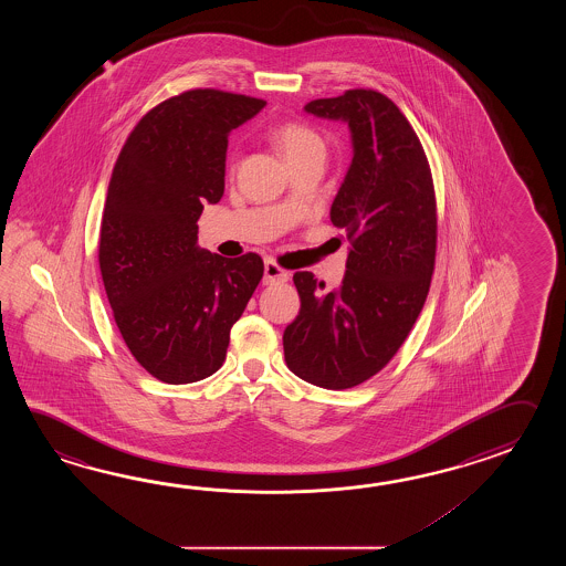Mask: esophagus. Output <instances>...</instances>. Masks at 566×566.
<instances>
[{"instance_id": "obj_1", "label": "esophagus", "mask_w": 566, "mask_h": 566, "mask_svg": "<svg viewBox=\"0 0 566 566\" xmlns=\"http://www.w3.org/2000/svg\"><path fill=\"white\" fill-rule=\"evenodd\" d=\"M289 271H285L283 266L277 265L273 259H266L265 261V277H263V283L265 285H275V283H285L289 281Z\"/></svg>"}]
</instances>
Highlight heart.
Masks as SVG:
<instances>
[{
    "instance_id": "obj_1",
    "label": "heart",
    "mask_w": 566,
    "mask_h": 566,
    "mask_svg": "<svg viewBox=\"0 0 566 566\" xmlns=\"http://www.w3.org/2000/svg\"><path fill=\"white\" fill-rule=\"evenodd\" d=\"M273 139L277 144L281 154L287 157L289 164L297 161L301 157L313 156V154H325L324 137L301 120H283L273 129ZM239 157H230V169L237 168Z\"/></svg>"
}]
</instances>
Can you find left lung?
<instances>
[{
  "label": "left lung",
  "mask_w": 566,
  "mask_h": 566,
  "mask_svg": "<svg viewBox=\"0 0 566 566\" xmlns=\"http://www.w3.org/2000/svg\"><path fill=\"white\" fill-rule=\"evenodd\" d=\"M305 111L352 129L354 159L329 212L352 249L334 291L310 271L293 275L301 310L283 349L305 382L344 390L395 358L424 305L437 254L433 174L409 119L374 88L315 98Z\"/></svg>",
  "instance_id": "8db88e82"
}]
</instances>
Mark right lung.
I'll list each match as a JSON object with an SVG mask.
<instances>
[{
	"label": "right lung",
	"instance_id": "1",
	"mask_svg": "<svg viewBox=\"0 0 566 566\" xmlns=\"http://www.w3.org/2000/svg\"><path fill=\"white\" fill-rule=\"evenodd\" d=\"M266 101L192 88L149 108L108 181L98 266L115 324L157 380L188 385L217 373L259 281L263 259L198 249L202 202L224 193L230 129Z\"/></svg>",
	"mask_w": 566,
	"mask_h": 566
}]
</instances>
